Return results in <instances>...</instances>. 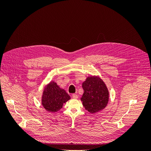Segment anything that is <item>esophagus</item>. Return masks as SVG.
I'll return each mask as SVG.
<instances>
[{"mask_svg":"<svg viewBox=\"0 0 151 151\" xmlns=\"http://www.w3.org/2000/svg\"><path fill=\"white\" fill-rule=\"evenodd\" d=\"M72 97L73 99H77V98H78V96H77L76 94H72Z\"/></svg>","mask_w":151,"mask_h":151,"instance_id":"obj_1","label":"esophagus"}]
</instances>
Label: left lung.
Segmentation results:
<instances>
[{"instance_id": "1", "label": "left lung", "mask_w": 151, "mask_h": 151, "mask_svg": "<svg viewBox=\"0 0 151 151\" xmlns=\"http://www.w3.org/2000/svg\"><path fill=\"white\" fill-rule=\"evenodd\" d=\"M83 88L84 94L81 99L86 110L94 113L106 106L109 93L101 78L96 76L88 77L83 83Z\"/></svg>"}]
</instances>
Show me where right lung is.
<instances>
[{
  "mask_svg": "<svg viewBox=\"0 0 151 151\" xmlns=\"http://www.w3.org/2000/svg\"><path fill=\"white\" fill-rule=\"evenodd\" d=\"M70 99L66 91L52 81L44 89L42 103L47 111L55 113L60 110L63 104Z\"/></svg>",
  "mask_w": 151,
  "mask_h": 151,
  "instance_id": "1",
  "label": "right lung"
}]
</instances>
